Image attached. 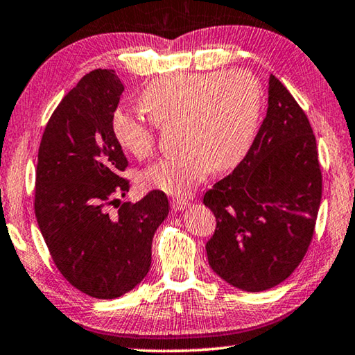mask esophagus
I'll return each mask as SVG.
<instances>
[{"mask_svg":"<svg viewBox=\"0 0 355 355\" xmlns=\"http://www.w3.org/2000/svg\"><path fill=\"white\" fill-rule=\"evenodd\" d=\"M171 205H172V208H173V210H180V211H182V210H184V208H187L189 204H188V200L187 199H172L171 200Z\"/></svg>","mask_w":355,"mask_h":355,"instance_id":"obj_1","label":"esophagus"}]
</instances>
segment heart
I'll use <instances>...</instances> for the list:
<instances>
[{
  "label": "heart",
  "instance_id": "obj_1",
  "mask_svg": "<svg viewBox=\"0 0 355 355\" xmlns=\"http://www.w3.org/2000/svg\"><path fill=\"white\" fill-rule=\"evenodd\" d=\"M150 121L123 109L110 118L116 144L137 159L153 155L156 126H178L182 153L140 173V183L172 196H188L211 171L239 166L256 137L263 104L261 82L250 71L182 72L159 77L140 94Z\"/></svg>",
  "mask_w": 355,
  "mask_h": 355
}]
</instances>
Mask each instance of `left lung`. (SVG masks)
I'll list each match as a JSON object with an SVG mask.
<instances>
[{
  "label": "left lung",
  "mask_w": 355,
  "mask_h": 355,
  "mask_svg": "<svg viewBox=\"0 0 355 355\" xmlns=\"http://www.w3.org/2000/svg\"><path fill=\"white\" fill-rule=\"evenodd\" d=\"M322 198L316 137L277 77L248 153L204 196L216 218L208 263L234 288L261 292L294 272L313 240Z\"/></svg>",
  "instance_id": "left-lung-1"
}]
</instances>
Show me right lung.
<instances>
[{"label": "right lung", "mask_w": 355, "mask_h": 355, "mask_svg": "<svg viewBox=\"0 0 355 355\" xmlns=\"http://www.w3.org/2000/svg\"><path fill=\"white\" fill-rule=\"evenodd\" d=\"M123 92L114 69L83 76L53 110L37 153L39 229L61 275L94 299H116L145 278L153 235L168 213L157 189L136 204L118 200L129 191L121 177L128 159L110 118Z\"/></svg>", "instance_id": "right-lung-1"}]
</instances>
